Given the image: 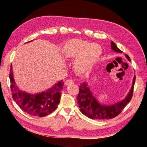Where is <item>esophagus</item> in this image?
<instances>
[{"label": "esophagus", "mask_w": 147, "mask_h": 147, "mask_svg": "<svg viewBox=\"0 0 147 147\" xmlns=\"http://www.w3.org/2000/svg\"><path fill=\"white\" fill-rule=\"evenodd\" d=\"M74 83V81L73 80H67L66 81H65L64 84L65 85H70V84H73Z\"/></svg>", "instance_id": "34e87169"}]
</instances>
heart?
<instances>
[{
	"label": "heart",
	"mask_w": 147,
	"mask_h": 147,
	"mask_svg": "<svg viewBox=\"0 0 147 147\" xmlns=\"http://www.w3.org/2000/svg\"><path fill=\"white\" fill-rule=\"evenodd\" d=\"M65 57L74 59V67L80 74L90 70L96 60L102 53L101 47L96 43L90 44L81 40H70L67 42L62 48Z\"/></svg>",
	"instance_id": "obj_1"
}]
</instances>
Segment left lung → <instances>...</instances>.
<instances>
[{
    "label": "left lung",
    "instance_id": "left-lung-1",
    "mask_svg": "<svg viewBox=\"0 0 147 147\" xmlns=\"http://www.w3.org/2000/svg\"><path fill=\"white\" fill-rule=\"evenodd\" d=\"M111 48L114 51L122 53V51L120 50L116 44L112 41L111 42ZM125 56L127 59L131 61L129 56L127 55H125ZM135 81L136 76L133 78L132 86L125 99L110 105H104L99 104L93 96L92 92L88 88V84L85 82L81 83L77 96L80 110L84 115L92 119H107L116 117L131 101L134 91Z\"/></svg>",
    "mask_w": 147,
    "mask_h": 147
}]
</instances>
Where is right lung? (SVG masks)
Masks as SVG:
<instances>
[{
  "label": "right lung",
  "mask_w": 147,
  "mask_h": 147,
  "mask_svg": "<svg viewBox=\"0 0 147 147\" xmlns=\"http://www.w3.org/2000/svg\"><path fill=\"white\" fill-rule=\"evenodd\" d=\"M9 78L13 99L26 113L35 117H43L50 114L57 109L60 102L61 91L64 85L63 80L56 83L45 91L31 94L21 90L16 85L13 77L12 65Z\"/></svg>",
  "instance_id": "add662e5"
}]
</instances>
